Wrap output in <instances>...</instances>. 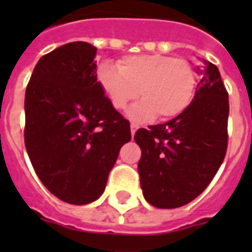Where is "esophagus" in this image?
Masks as SVG:
<instances>
[{"label":"esophagus","instance_id":"1","mask_svg":"<svg viewBox=\"0 0 252 252\" xmlns=\"http://www.w3.org/2000/svg\"><path fill=\"white\" fill-rule=\"evenodd\" d=\"M137 129H138V124H134V123H132V124H130V133H132V136L136 133V130Z\"/></svg>","mask_w":252,"mask_h":252}]
</instances>
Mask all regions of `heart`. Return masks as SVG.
Instances as JSON below:
<instances>
[{"label":"heart","mask_w":252,"mask_h":252,"mask_svg":"<svg viewBox=\"0 0 252 252\" xmlns=\"http://www.w3.org/2000/svg\"><path fill=\"white\" fill-rule=\"evenodd\" d=\"M99 86L115 110H124L140 95L126 115L134 122L172 119L183 112L195 95L196 72L193 65L182 57L166 55H132L118 65L104 61L96 73Z\"/></svg>","instance_id":"1"}]
</instances>
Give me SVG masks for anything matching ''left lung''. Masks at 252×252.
Masks as SVG:
<instances>
[{
    "instance_id": "1",
    "label": "left lung",
    "mask_w": 252,
    "mask_h": 252,
    "mask_svg": "<svg viewBox=\"0 0 252 252\" xmlns=\"http://www.w3.org/2000/svg\"><path fill=\"white\" fill-rule=\"evenodd\" d=\"M189 106L165 124L138 129L142 195L156 208L183 207L208 187L227 148L229 95L219 68L203 60Z\"/></svg>"
}]
</instances>
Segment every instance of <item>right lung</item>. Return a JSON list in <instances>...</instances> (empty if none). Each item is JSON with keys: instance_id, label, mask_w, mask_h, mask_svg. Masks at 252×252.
Returning <instances> with one entry per match:
<instances>
[{"instance_id": "add662e5", "label": "right lung", "mask_w": 252, "mask_h": 252, "mask_svg": "<svg viewBox=\"0 0 252 252\" xmlns=\"http://www.w3.org/2000/svg\"><path fill=\"white\" fill-rule=\"evenodd\" d=\"M96 48L73 41L37 61L25 96V144L32 167L51 193L84 205L99 199L129 122L96 81Z\"/></svg>"}]
</instances>
